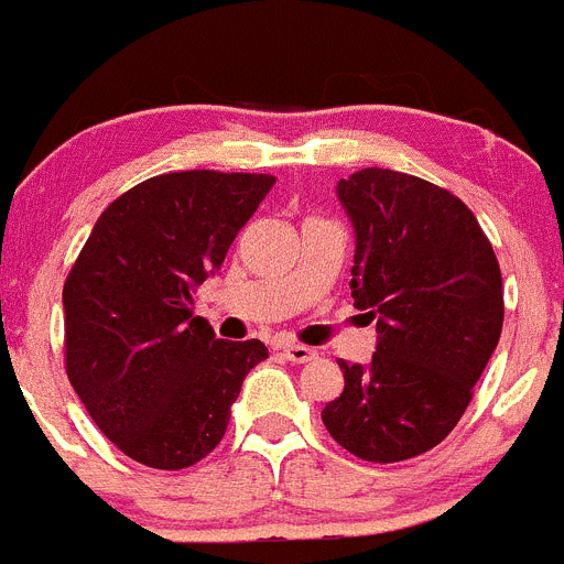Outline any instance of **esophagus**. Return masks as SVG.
Segmentation results:
<instances>
[{
    "instance_id": "obj_1",
    "label": "esophagus",
    "mask_w": 564,
    "mask_h": 564,
    "mask_svg": "<svg viewBox=\"0 0 564 564\" xmlns=\"http://www.w3.org/2000/svg\"><path fill=\"white\" fill-rule=\"evenodd\" d=\"M283 351V357L289 359V362H312L314 357H317V354L312 351V348H308V345H297V343H289V345H283L281 348Z\"/></svg>"
}]
</instances>
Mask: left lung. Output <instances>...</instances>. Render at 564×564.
I'll return each instance as SVG.
<instances>
[{
  "instance_id": "1",
  "label": "left lung",
  "mask_w": 564,
  "mask_h": 564,
  "mask_svg": "<svg viewBox=\"0 0 564 564\" xmlns=\"http://www.w3.org/2000/svg\"><path fill=\"white\" fill-rule=\"evenodd\" d=\"M354 232V306L377 317L370 365L339 359L323 424L348 453L393 464L453 433L503 328V278L475 213L390 169L337 182Z\"/></svg>"
}]
</instances>
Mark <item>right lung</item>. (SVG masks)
<instances>
[{
  "instance_id": "right-lung-1",
  "label": "right lung",
  "mask_w": 564,
  "mask_h": 564,
  "mask_svg": "<svg viewBox=\"0 0 564 564\" xmlns=\"http://www.w3.org/2000/svg\"><path fill=\"white\" fill-rule=\"evenodd\" d=\"M275 176L176 171L100 213L64 283L67 377L131 460L185 469L216 449L261 339H216L194 289L221 270Z\"/></svg>"
}]
</instances>
